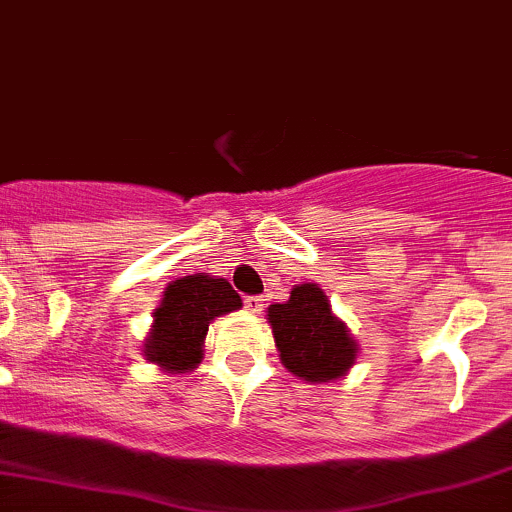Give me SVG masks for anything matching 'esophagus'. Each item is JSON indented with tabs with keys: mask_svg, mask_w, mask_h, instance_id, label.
I'll return each mask as SVG.
<instances>
[{
	"mask_svg": "<svg viewBox=\"0 0 512 512\" xmlns=\"http://www.w3.org/2000/svg\"><path fill=\"white\" fill-rule=\"evenodd\" d=\"M244 307H246V310L254 312V315H256V312L263 310V298H261V295H246V298H244Z\"/></svg>",
	"mask_w": 512,
	"mask_h": 512,
	"instance_id": "obj_1",
	"label": "esophagus"
}]
</instances>
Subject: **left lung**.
I'll list each match as a JSON object with an SVG mask.
<instances>
[{"mask_svg":"<svg viewBox=\"0 0 512 512\" xmlns=\"http://www.w3.org/2000/svg\"><path fill=\"white\" fill-rule=\"evenodd\" d=\"M268 322L280 361L302 381H334L354 366L359 344L349 334V327L334 317L332 305L317 283L295 285L288 302L268 307Z\"/></svg>","mask_w":512,"mask_h":512,"instance_id":"obj_1","label":"left lung"}]
</instances>
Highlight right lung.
Here are the masks:
<instances>
[{
  "mask_svg": "<svg viewBox=\"0 0 512 512\" xmlns=\"http://www.w3.org/2000/svg\"><path fill=\"white\" fill-rule=\"evenodd\" d=\"M239 307L241 298L229 280L207 273L173 280L153 312L144 356L168 373L192 371L202 361L210 322Z\"/></svg>",
  "mask_w": 512,
  "mask_h": 512,
  "instance_id": "right-lung-1",
  "label": "right lung"
}]
</instances>
